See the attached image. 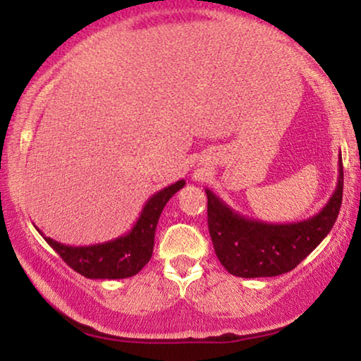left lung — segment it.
Returning <instances> with one entry per match:
<instances>
[{
	"mask_svg": "<svg viewBox=\"0 0 361 361\" xmlns=\"http://www.w3.org/2000/svg\"><path fill=\"white\" fill-rule=\"evenodd\" d=\"M209 231L216 258L238 278H271L289 273L317 248L337 220L343 194V166L338 156V179L324 209L294 224H266L235 212L210 189Z\"/></svg>",
	"mask_w": 361,
	"mask_h": 361,
	"instance_id": "obj_1",
	"label": "left lung"
}]
</instances>
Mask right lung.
<instances>
[{"label":"right lung","instance_id":"obj_1","mask_svg":"<svg viewBox=\"0 0 361 361\" xmlns=\"http://www.w3.org/2000/svg\"><path fill=\"white\" fill-rule=\"evenodd\" d=\"M185 185V180L180 179L176 184H171L149 197L142 207L136 224L128 233L113 238L103 243L71 246L59 243L51 236H46L41 230H36L42 238L56 250V253L71 266L78 274L88 279H125L140 273L147 264L154 248L156 226L159 221L167 202L177 190Z\"/></svg>","mask_w":361,"mask_h":361}]
</instances>
